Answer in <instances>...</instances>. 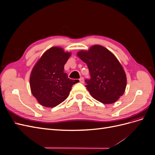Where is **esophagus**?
I'll list each match as a JSON object with an SVG mask.
<instances>
[{"label":"esophagus","mask_w":155,"mask_h":155,"mask_svg":"<svg viewBox=\"0 0 155 155\" xmlns=\"http://www.w3.org/2000/svg\"><path fill=\"white\" fill-rule=\"evenodd\" d=\"M79 82L81 83H84V79L83 77L80 78V79H79Z\"/></svg>","instance_id":"obj_1"}]
</instances>
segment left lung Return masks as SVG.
<instances>
[{
  "instance_id": "left-lung-1",
  "label": "left lung",
  "mask_w": 155,
  "mask_h": 155,
  "mask_svg": "<svg viewBox=\"0 0 155 155\" xmlns=\"http://www.w3.org/2000/svg\"><path fill=\"white\" fill-rule=\"evenodd\" d=\"M78 56L88 68L91 79L85 80V87L95 100L105 104H113L124 94L126 74L118 60L109 50L94 45L88 51H79Z\"/></svg>"
}]
</instances>
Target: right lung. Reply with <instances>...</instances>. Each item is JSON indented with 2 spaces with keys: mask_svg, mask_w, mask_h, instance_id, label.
<instances>
[{
  "mask_svg": "<svg viewBox=\"0 0 155 155\" xmlns=\"http://www.w3.org/2000/svg\"><path fill=\"white\" fill-rule=\"evenodd\" d=\"M71 54L60 47L48 49L33 68L30 78L31 91L41 105L54 107L69 96L77 81L68 78L64 66Z\"/></svg>",
  "mask_w": 155,
  "mask_h": 155,
  "instance_id": "obj_1",
  "label": "right lung"
}]
</instances>
